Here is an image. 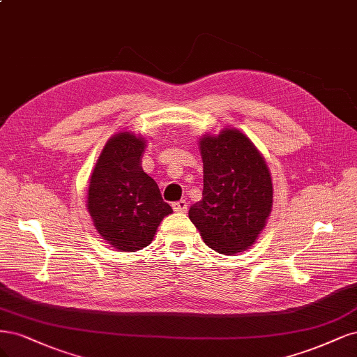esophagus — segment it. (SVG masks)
Listing matches in <instances>:
<instances>
[{
  "mask_svg": "<svg viewBox=\"0 0 357 357\" xmlns=\"http://www.w3.org/2000/svg\"><path fill=\"white\" fill-rule=\"evenodd\" d=\"M172 208H174L175 212H185L187 208H188V202L187 200H179V202H175L174 204H172Z\"/></svg>",
  "mask_w": 357,
  "mask_h": 357,
  "instance_id": "obj_1",
  "label": "esophagus"
}]
</instances>
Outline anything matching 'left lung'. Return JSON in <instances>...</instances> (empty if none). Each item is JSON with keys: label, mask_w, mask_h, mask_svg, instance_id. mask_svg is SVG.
Here are the masks:
<instances>
[{"label": "left lung", "mask_w": 357, "mask_h": 357, "mask_svg": "<svg viewBox=\"0 0 357 357\" xmlns=\"http://www.w3.org/2000/svg\"><path fill=\"white\" fill-rule=\"evenodd\" d=\"M203 199L188 216L204 243L233 255L254 245L271 212L268 167L248 137L228 129L200 141Z\"/></svg>", "instance_id": "left-lung-1"}]
</instances>
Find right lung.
I'll use <instances>...</instances> for the list:
<instances>
[{
	"mask_svg": "<svg viewBox=\"0 0 357 357\" xmlns=\"http://www.w3.org/2000/svg\"><path fill=\"white\" fill-rule=\"evenodd\" d=\"M145 142L129 132L112 136L90 178L87 208L98 233L123 252L146 248L172 213L155 181L141 166Z\"/></svg>",
	"mask_w": 357,
	"mask_h": 357,
	"instance_id": "add662e5",
	"label": "right lung"
}]
</instances>
